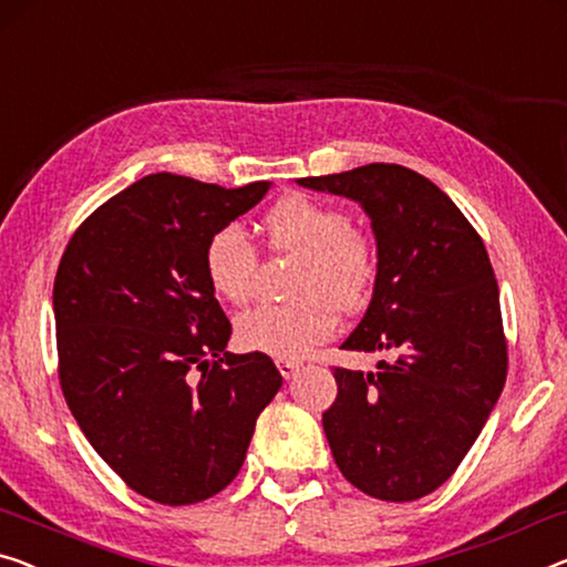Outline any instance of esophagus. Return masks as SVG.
Segmentation results:
<instances>
[{
  "mask_svg": "<svg viewBox=\"0 0 567 567\" xmlns=\"http://www.w3.org/2000/svg\"><path fill=\"white\" fill-rule=\"evenodd\" d=\"M277 369H280V374L285 379H290V377H295L300 371V361H295V359H277Z\"/></svg>",
  "mask_w": 567,
  "mask_h": 567,
  "instance_id": "34e87169",
  "label": "esophagus"
}]
</instances>
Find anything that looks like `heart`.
Masks as SVG:
<instances>
[{
	"label": "heart",
	"instance_id": "b5f03b06",
	"mask_svg": "<svg viewBox=\"0 0 567 567\" xmlns=\"http://www.w3.org/2000/svg\"><path fill=\"white\" fill-rule=\"evenodd\" d=\"M261 234L272 255L298 259L292 300L247 310L236 320V338L277 359L308 357L336 333L338 312H359L371 300L379 275L374 244L343 210L306 196L277 200L261 218ZM203 269L218 298L241 306L249 300L257 251L239 226L226 224L208 236Z\"/></svg>",
	"mask_w": 567,
	"mask_h": 567
}]
</instances>
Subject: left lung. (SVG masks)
<instances>
[{
	"label": "left lung",
	"instance_id": "obj_1",
	"mask_svg": "<svg viewBox=\"0 0 567 567\" xmlns=\"http://www.w3.org/2000/svg\"><path fill=\"white\" fill-rule=\"evenodd\" d=\"M359 200L377 236L374 298L346 351H390L377 374L333 369L323 412L336 466L374 499L415 502L466 458L506 382L499 285L478 231L427 177L394 163L300 177Z\"/></svg>",
	"mask_w": 567,
	"mask_h": 567
}]
</instances>
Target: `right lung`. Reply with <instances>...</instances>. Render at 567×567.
<instances>
[{"mask_svg":"<svg viewBox=\"0 0 567 567\" xmlns=\"http://www.w3.org/2000/svg\"><path fill=\"white\" fill-rule=\"evenodd\" d=\"M267 190L147 175L99 206L58 265L68 408L109 468L157 504L224 492L282 386L267 353L226 351L231 323L203 269L208 236Z\"/></svg>","mask_w":567,"mask_h":567,"instance_id":"obj_1","label":"right lung"}]
</instances>
